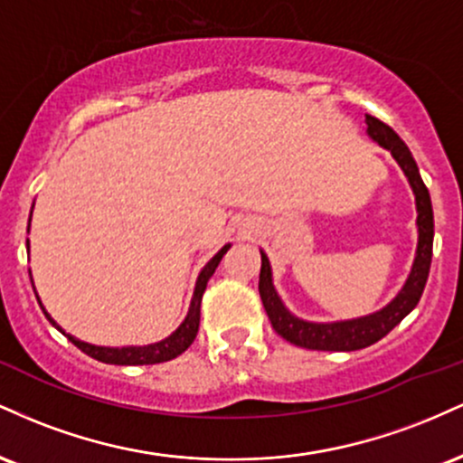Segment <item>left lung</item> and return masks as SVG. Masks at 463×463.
Listing matches in <instances>:
<instances>
[{
  "label": "left lung",
  "mask_w": 463,
  "mask_h": 463,
  "mask_svg": "<svg viewBox=\"0 0 463 463\" xmlns=\"http://www.w3.org/2000/svg\"><path fill=\"white\" fill-rule=\"evenodd\" d=\"M365 124H368V135L381 146L392 152L398 165L402 167L405 176L409 178L413 194H416L418 206V252L416 261H413L411 274H409L405 287L401 294L396 296L385 309L372 313V316L359 317V320L348 322H335V324H316L298 320L285 309V305L276 296L272 285V269H269L268 257L261 252V274H259V294H261L265 313H268L272 328L280 337L287 339L289 344L309 350H361L372 346L374 342L383 339L396 324L402 322V317L413 311L418 305L420 296H422L424 285H427L429 269H431L433 257V209H431V195H429L427 184L422 183L418 172V165L413 161L409 147L402 143L401 137L396 135L390 126L383 124L376 117L365 115Z\"/></svg>",
  "instance_id": "1"
}]
</instances>
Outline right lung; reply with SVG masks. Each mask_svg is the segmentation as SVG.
<instances>
[{
  "label": "right lung",
  "instance_id": "right-lung-1",
  "mask_svg": "<svg viewBox=\"0 0 463 463\" xmlns=\"http://www.w3.org/2000/svg\"><path fill=\"white\" fill-rule=\"evenodd\" d=\"M228 248L231 246H224L220 250V252L215 254L213 259H211L209 263L204 265V269H202L200 276H198V283H195V291H194V298H191V307H189V313L187 317H184V322L180 324L178 331L169 335L167 339H163V342L158 344H150V346H132V348H104V346H91V344H84L80 342V339L71 337V335H67L69 339H71L73 346H78L82 353H87L89 357L102 361V364H115V365H152V364H163V361H169V359H176L178 354H183L184 350H187L191 344H194L195 335H198V326H200V305H202V296H204V289H206V283H209V279L213 276L215 268L220 265L222 257L228 252ZM41 305V300H39ZM41 309H43V305H41ZM45 311V309H43ZM47 320L54 324L56 328H61L58 324L52 320L50 313H45Z\"/></svg>",
  "mask_w": 463,
  "mask_h": 463
}]
</instances>
